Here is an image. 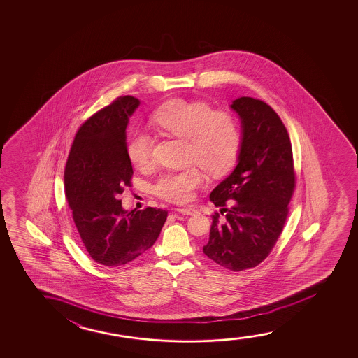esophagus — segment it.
Instances as JSON below:
<instances>
[{
	"label": "esophagus",
	"mask_w": 358,
	"mask_h": 358,
	"mask_svg": "<svg viewBox=\"0 0 358 358\" xmlns=\"http://www.w3.org/2000/svg\"><path fill=\"white\" fill-rule=\"evenodd\" d=\"M177 210L180 211L181 214L183 215H196L198 211L194 209V208H191V206H185V208H178Z\"/></svg>",
	"instance_id": "esophagus-1"
}]
</instances>
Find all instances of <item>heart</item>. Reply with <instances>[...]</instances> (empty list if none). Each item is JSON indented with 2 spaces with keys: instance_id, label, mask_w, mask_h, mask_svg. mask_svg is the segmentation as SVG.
<instances>
[{
  "instance_id": "obj_1",
  "label": "heart",
  "mask_w": 358,
  "mask_h": 358,
  "mask_svg": "<svg viewBox=\"0 0 358 358\" xmlns=\"http://www.w3.org/2000/svg\"><path fill=\"white\" fill-rule=\"evenodd\" d=\"M154 122L167 132L188 141L187 159L206 171L221 175L229 171L238 157L241 133L230 113L215 111L204 101L172 100L154 115ZM152 136L143 129L128 134L126 152L134 166L144 169L152 162ZM203 183V175L196 166L182 171H169L157 178L154 191L172 203H188Z\"/></svg>"
}]
</instances>
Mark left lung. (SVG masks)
<instances>
[{
	"label": "left lung",
	"mask_w": 358,
	"mask_h": 358,
	"mask_svg": "<svg viewBox=\"0 0 358 358\" xmlns=\"http://www.w3.org/2000/svg\"><path fill=\"white\" fill-rule=\"evenodd\" d=\"M231 108L241 120L237 165L213 189L210 201L225 216L213 215L203 252L216 264L241 271L269 255L289 214L294 189L289 133L278 113L258 99H236Z\"/></svg>",
	"instance_id": "left-lung-1"
}]
</instances>
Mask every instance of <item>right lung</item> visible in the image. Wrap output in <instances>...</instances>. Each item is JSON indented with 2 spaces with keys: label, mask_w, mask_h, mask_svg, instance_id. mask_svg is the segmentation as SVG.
Here are the masks:
<instances>
[{
  "label": "right lung",
  "mask_w": 358,
  "mask_h": 358,
  "mask_svg": "<svg viewBox=\"0 0 358 358\" xmlns=\"http://www.w3.org/2000/svg\"><path fill=\"white\" fill-rule=\"evenodd\" d=\"M139 105L137 98L120 96L88 118L64 169V192L79 236L89 255L106 266H121L143 255L166 221V210H124L117 199L131 187L126 128Z\"/></svg>",
  "instance_id": "right-lung-1"
}]
</instances>
